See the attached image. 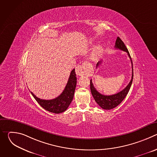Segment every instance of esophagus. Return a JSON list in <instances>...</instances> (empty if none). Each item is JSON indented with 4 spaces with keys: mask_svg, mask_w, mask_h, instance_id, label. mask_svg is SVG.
Segmentation results:
<instances>
[{
    "mask_svg": "<svg viewBox=\"0 0 157 157\" xmlns=\"http://www.w3.org/2000/svg\"><path fill=\"white\" fill-rule=\"evenodd\" d=\"M75 72L79 76L84 75L86 73V66H85V65L82 64V65L78 66L76 68Z\"/></svg>",
    "mask_w": 157,
    "mask_h": 157,
    "instance_id": "1",
    "label": "esophagus"
}]
</instances>
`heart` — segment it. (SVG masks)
<instances>
[{
  "label": "heart",
  "instance_id": "b5f03b06",
  "mask_svg": "<svg viewBox=\"0 0 157 157\" xmlns=\"http://www.w3.org/2000/svg\"><path fill=\"white\" fill-rule=\"evenodd\" d=\"M102 53H103L102 47L101 45H98L93 49L92 53H91L90 58L93 61H96L101 56Z\"/></svg>",
  "mask_w": 157,
  "mask_h": 157
}]
</instances>
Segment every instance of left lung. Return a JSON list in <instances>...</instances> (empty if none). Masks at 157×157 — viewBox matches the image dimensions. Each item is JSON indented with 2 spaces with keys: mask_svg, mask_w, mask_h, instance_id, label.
I'll return each instance as SVG.
<instances>
[{
  "mask_svg": "<svg viewBox=\"0 0 157 157\" xmlns=\"http://www.w3.org/2000/svg\"><path fill=\"white\" fill-rule=\"evenodd\" d=\"M115 48L119 49L122 51H124L127 53L128 56H129L131 63H132V78L128 83V84L123 89L122 91L119 92L117 94H113V95H110V96H105L104 94H101L99 93L96 88L94 87V85L92 82V79L90 80V89H91V94L95 100V101L98 103V104L103 109L105 110H110L112 109H114L116 107H117L118 105H119L121 102L124 99V98L126 97L127 94H128L130 86L132 83L133 81V64L132 59L130 55V53L126 48L125 44L122 41V40L118 36L117 38L116 44H115ZM101 63V61H99L97 63L96 68Z\"/></svg>",
  "mask_w": 157,
  "mask_h": 157,
  "instance_id": "obj_1",
  "label": "left lung"
}]
</instances>
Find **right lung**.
Masks as SVG:
<instances>
[{
    "instance_id": "obj_1",
    "label": "right lung",
    "mask_w": 157,
    "mask_h": 157,
    "mask_svg": "<svg viewBox=\"0 0 157 157\" xmlns=\"http://www.w3.org/2000/svg\"><path fill=\"white\" fill-rule=\"evenodd\" d=\"M76 82L77 78L76 76L75 69H73L70 73L68 82H67L63 91L55 99L51 100L41 99L37 98L33 93H30L37 102L43 109L50 112V113L59 114L63 113L68 109L73 101Z\"/></svg>"
}]
</instances>
